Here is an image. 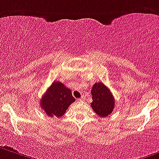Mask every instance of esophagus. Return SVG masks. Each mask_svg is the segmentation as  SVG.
I'll return each instance as SVG.
<instances>
[{"mask_svg":"<svg viewBox=\"0 0 159 159\" xmlns=\"http://www.w3.org/2000/svg\"><path fill=\"white\" fill-rule=\"evenodd\" d=\"M84 99H85V97H84V96H82V97H81L79 100L81 101H84Z\"/></svg>","mask_w":159,"mask_h":159,"instance_id":"1","label":"esophagus"}]
</instances>
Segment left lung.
Masks as SVG:
<instances>
[{"label":"left lung","instance_id":"left-lung-1","mask_svg":"<svg viewBox=\"0 0 159 159\" xmlns=\"http://www.w3.org/2000/svg\"><path fill=\"white\" fill-rule=\"evenodd\" d=\"M93 102L91 107L97 115L106 117L112 112L115 106V99L109 89L104 83H95L91 89Z\"/></svg>","mask_w":159,"mask_h":159}]
</instances>
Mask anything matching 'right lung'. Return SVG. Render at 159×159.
Instances as JSON below:
<instances>
[{"label": "right lung", "mask_w": 159, "mask_h": 159, "mask_svg": "<svg viewBox=\"0 0 159 159\" xmlns=\"http://www.w3.org/2000/svg\"><path fill=\"white\" fill-rule=\"evenodd\" d=\"M74 101L71 90L62 82L54 81L42 97L40 105L48 116L61 117Z\"/></svg>", "instance_id": "1"}]
</instances>
